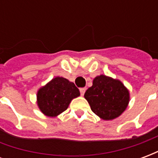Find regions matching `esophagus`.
I'll use <instances>...</instances> for the list:
<instances>
[{
    "instance_id": "1",
    "label": "esophagus",
    "mask_w": 158,
    "mask_h": 158,
    "mask_svg": "<svg viewBox=\"0 0 158 158\" xmlns=\"http://www.w3.org/2000/svg\"><path fill=\"white\" fill-rule=\"evenodd\" d=\"M86 89L85 88H80L79 89V91H80V94H81V96H84L85 95V92Z\"/></svg>"
}]
</instances>
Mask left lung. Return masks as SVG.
<instances>
[{
	"label": "left lung",
	"mask_w": 158,
	"mask_h": 158,
	"mask_svg": "<svg viewBox=\"0 0 158 158\" xmlns=\"http://www.w3.org/2000/svg\"><path fill=\"white\" fill-rule=\"evenodd\" d=\"M92 112L103 120L118 118L129 105V89L119 79L101 74L85 93Z\"/></svg>",
	"instance_id": "8db88e82"
}]
</instances>
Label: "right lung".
I'll use <instances>...</instances> for the list:
<instances>
[{"label": "right lung", "instance_id": "obj_1", "mask_svg": "<svg viewBox=\"0 0 158 158\" xmlns=\"http://www.w3.org/2000/svg\"><path fill=\"white\" fill-rule=\"evenodd\" d=\"M79 96L80 92L73 83L57 76L38 89L36 103L44 115L53 118L67 110L72 100Z\"/></svg>", "mask_w": 158, "mask_h": 158}]
</instances>
